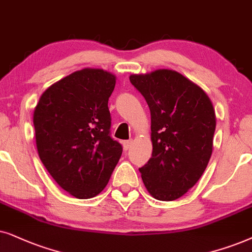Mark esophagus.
Wrapping results in <instances>:
<instances>
[{
  "instance_id": "obj_1",
  "label": "esophagus",
  "mask_w": 252,
  "mask_h": 252,
  "mask_svg": "<svg viewBox=\"0 0 252 252\" xmlns=\"http://www.w3.org/2000/svg\"><path fill=\"white\" fill-rule=\"evenodd\" d=\"M132 145V140H124L123 142V149L124 151H128Z\"/></svg>"
}]
</instances>
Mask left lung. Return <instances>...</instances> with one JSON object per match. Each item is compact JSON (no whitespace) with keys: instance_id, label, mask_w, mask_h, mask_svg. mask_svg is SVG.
<instances>
[{"instance_id":"1","label":"left lung","mask_w":252,"mask_h":252,"mask_svg":"<svg viewBox=\"0 0 252 252\" xmlns=\"http://www.w3.org/2000/svg\"><path fill=\"white\" fill-rule=\"evenodd\" d=\"M151 112L152 158L139 168L158 200L182 197L198 182L213 151L217 116L202 87L175 70L130 75Z\"/></svg>"}]
</instances>
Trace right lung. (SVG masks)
Listing matches in <instances>:
<instances>
[{"instance_id":"right-lung-1","label":"right lung","mask_w":252,"mask_h":252,"mask_svg":"<svg viewBox=\"0 0 252 252\" xmlns=\"http://www.w3.org/2000/svg\"><path fill=\"white\" fill-rule=\"evenodd\" d=\"M116 76L85 68L50 85L33 112L40 160L56 183L79 199L108 183L122 146L110 138L108 99Z\"/></svg>"}]
</instances>
